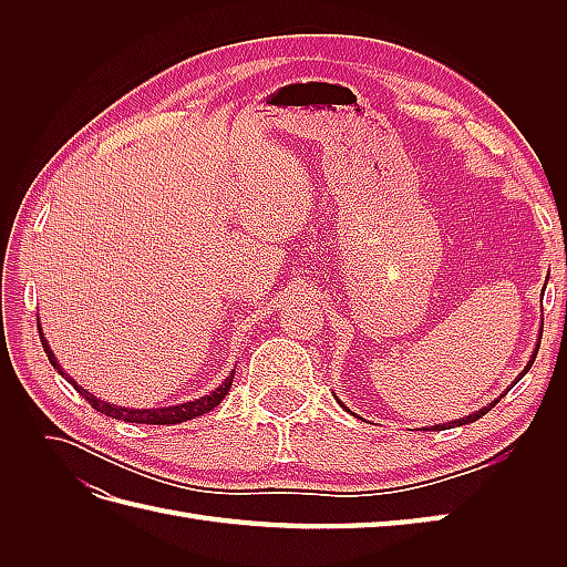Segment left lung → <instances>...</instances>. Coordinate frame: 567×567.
I'll use <instances>...</instances> for the list:
<instances>
[{
  "label": "left lung",
  "mask_w": 567,
  "mask_h": 567,
  "mask_svg": "<svg viewBox=\"0 0 567 567\" xmlns=\"http://www.w3.org/2000/svg\"><path fill=\"white\" fill-rule=\"evenodd\" d=\"M539 340H542V336H539ZM537 350H539V346L535 348V352H532V359H529V362H527V367H525V371L523 373H527L529 371V367L532 364H535V357H537ZM520 373V375H523ZM502 398H504V394H502ZM499 398V400H502ZM499 400H494V402H489L487 406H483V409H480V411H475V414H468V416H463V419H456V421H450V423H440V425H433V431H442V427H454V425H466V423H473V421H477V419H483L485 414H487V411L496 404V402H499ZM342 406H346V404H342Z\"/></svg>",
  "instance_id": "1"
}]
</instances>
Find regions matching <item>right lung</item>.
<instances>
[{"instance_id":"add662e5","label":"right lung","mask_w":567,"mask_h":567,"mask_svg":"<svg viewBox=\"0 0 567 567\" xmlns=\"http://www.w3.org/2000/svg\"><path fill=\"white\" fill-rule=\"evenodd\" d=\"M38 329H40V323H38ZM40 338H42V348H44V352H47V357H49L51 367H54V369L63 375V379H68V383H73V388H75V390L82 394V398L87 400L96 411H101V414H106V416H111V419H117V421L148 423V425L184 423V421H188V419H196V416L208 414L210 409H215L221 400H225V394L229 392L231 381H234V371H231L229 379H227L225 383H221L219 388H215L210 394H205V398L194 400V402L175 404V406H163V409H127V406H115V404H111V402H101V400L96 398V394H90L87 390L80 388V385L71 379V375H68V373L61 369V364L56 362V357H54V352H51V348H49V342H47L42 329H40Z\"/></svg>"}]
</instances>
